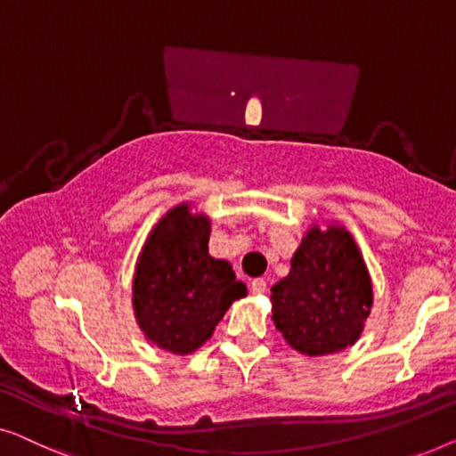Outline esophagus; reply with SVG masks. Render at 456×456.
Masks as SVG:
<instances>
[{
    "label": "esophagus",
    "instance_id": "obj_1",
    "mask_svg": "<svg viewBox=\"0 0 456 456\" xmlns=\"http://www.w3.org/2000/svg\"><path fill=\"white\" fill-rule=\"evenodd\" d=\"M252 293L254 295H262V293H266V281L265 279H254L252 281Z\"/></svg>",
    "mask_w": 456,
    "mask_h": 456
}]
</instances>
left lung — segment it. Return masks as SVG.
Instances as JSON below:
<instances>
[{
	"label": "left lung",
	"mask_w": 456,
	"mask_h": 456,
	"mask_svg": "<svg viewBox=\"0 0 456 456\" xmlns=\"http://www.w3.org/2000/svg\"><path fill=\"white\" fill-rule=\"evenodd\" d=\"M273 320L304 355H329L354 345L371 312V279L351 233L312 225L273 287Z\"/></svg>",
	"instance_id": "1"
}]
</instances>
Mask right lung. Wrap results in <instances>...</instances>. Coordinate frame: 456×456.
Returning <instances> with one entry per match:
<instances>
[{
  "mask_svg": "<svg viewBox=\"0 0 456 456\" xmlns=\"http://www.w3.org/2000/svg\"><path fill=\"white\" fill-rule=\"evenodd\" d=\"M208 216L183 202L157 223L138 256L134 314L144 337L169 354H194L248 293L229 262L208 254Z\"/></svg>",
  "mask_w": 456,
  "mask_h": 456,
  "instance_id": "right-lung-1",
  "label": "right lung"
}]
</instances>
